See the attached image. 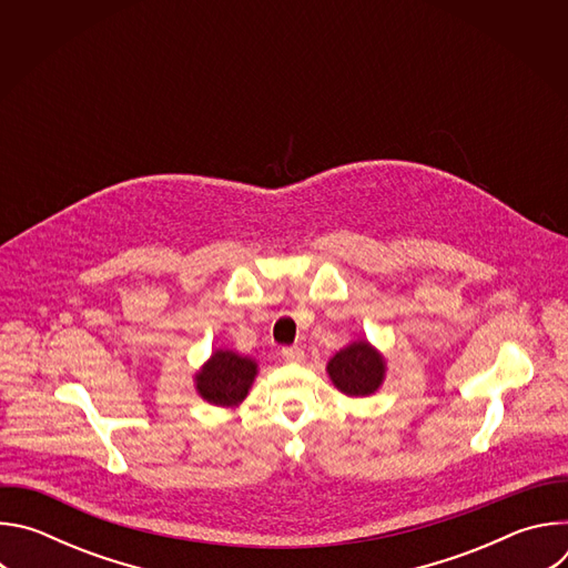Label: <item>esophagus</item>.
<instances>
[{"instance_id":"esophagus-1","label":"esophagus","mask_w":568,"mask_h":568,"mask_svg":"<svg viewBox=\"0 0 568 568\" xmlns=\"http://www.w3.org/2000/svg\"><path fill=\"white\" fill-rule=\"evenodd\" d=\"M281 355H283V359H287V362H303V359H305V353H303V348H298V346H287V348L281 351Z\"/></svg>"}]
</instances>
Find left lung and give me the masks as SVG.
Here are the masks:
<instances>
[{
  "label": "left lung",
  "mask_w": 568,
  "mask_h": 568,
  "mask_svg": "<svg viewBox=\"0 0 568 568\" xmlns=\"http://www.w3.org/2000/svg\"><path fill=\"white\" fill-rule=\"evenodd\" d=\"M386 357L368 339L351 342L326 364L331 382L348 397L377 393L386 379Z\"/></svg>",
  "instance_id": "left-lung-1"
}]
</instances>
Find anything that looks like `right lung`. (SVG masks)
<instances>
[{"instance_id":"obj_1","label":"right lung","mask_w":568,"mask_h":568,"mask_svg":"<svg viewBox=\"0 0 568 568\" xmlns=\"http://www.w3.org/2000/svg\"><path fill=\"white\" fill-rule=\"evenodd\" d=\"M258 377V362L231 348H215L195 373L197 395L222 409H235L242 404Z\"/></svg>"}]
</instances>
